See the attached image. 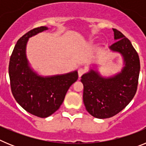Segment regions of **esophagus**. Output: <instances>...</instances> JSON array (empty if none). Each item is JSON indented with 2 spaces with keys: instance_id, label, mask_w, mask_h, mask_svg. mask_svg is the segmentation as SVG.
<instances>
[{
  "instance_id": "34e87169",
  "label": "esophagus",
  "mask_w": 146,
  "mask_h": 146,
  "mask_svg": "<svg viewBox=\"0 0 146 146\" xmlns=\"http://www.w3.org/2000/svg\"><path fill=\"white\" fill-rule=\"evenodd\" d=\"M85 72H86V70H85L84 68H79L78 69V75H79V77H81L82 74H84Z\"/></svg>"
}]
</instances>
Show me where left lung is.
Instances as JSON below:
<instances>
[{
	"mask_svg": "<svg viewBox=\"0 0 146 146\" xmlns=\"http://www.w3.org/2000/svg\"><path fill=\"white\" fill-rule=\"evenodd\" d=\"M113 31L116 42L109 48L121 54L124 66L120 72L108 77L91 69L80 80L86 110L102 119L114 116L128 105L136 94L140 74V58L131 42L117 29Z\"/></svg>",
	"mask_w": 146,
	"mask_h": 146,
	"instance_id": "8db88e82",
	"label": "left lung"
}]
</instances>
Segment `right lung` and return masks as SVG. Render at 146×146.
I'll use <instances>...</instances> for the list:
<instances>
[{
  "label": "right lung",
  "instance_id": "obj_1",
  "mask_svg": "<svg viewBox=\"0 0 146 146\" xmlns=\"http://www.w3.org/2000/svg\"><path fill=\"white\" fill-rule=\"evenodd\" d=\"M49 28L41 26L18 40L10 58L9 74L11 92L17 102L31 114L47 118L59 109L69 87L78 79L77 71L43 77L30 66L26 55L28 38Z\"/></svg>",
  "mask_w": 146,
  "mask_h": 146
}]
</instances>
